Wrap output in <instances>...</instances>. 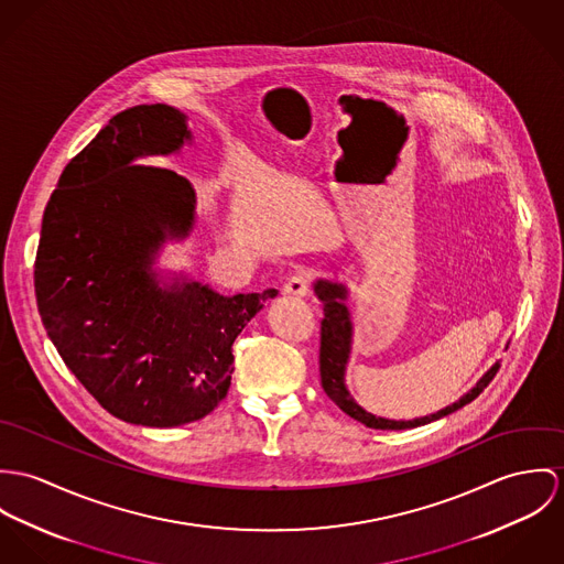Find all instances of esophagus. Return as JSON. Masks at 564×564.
<instances>
[{"label": "esophagus", "mask_w": 564, "mask_h": 564, "mask_svg": "<svg viewBox=\"0 0 564 564\" xmlns=\"http://www.w3.org/2000/svg\"><path fill=\"white\" fill-rule=\"evenodd\" d=\"M307 292H310V272L307 270H296L283 283V294H288V296H305Z\"/></svg>", "instance_id": "34e87169"}]
</instances>
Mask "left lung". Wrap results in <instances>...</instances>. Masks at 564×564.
<instances>
[{"mask_svg":"<svg viewBox=\"0 0 564 564\" xmlns=\"http://www.w3.org/2000/svg\"><path fill=\"white\" fill-rule=\"evenodd\" d=\"M313 292L324 305V317H322V326H319V380H322V389L346 415L366 424L368 429L406 431V429H417V426L431 424L435 420H441V417L463 409L471 400H476L482 393V389L494 380V376L498 375V370H500V364L491 366V370H487L482 378L465 395H460L454 404L441 409L437 413H431L426 417H415V420L376 417L355 402L352 393L346 387V366H348L350 348H352V319H350V312L346 307L348 288L339 281H333V279H317L313 283Z\"/></svg>","mask_w":564,"mask_h":564,"instance_id":"1","label":"left lung"}]
</instances>
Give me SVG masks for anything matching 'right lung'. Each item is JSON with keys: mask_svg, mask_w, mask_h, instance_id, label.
I'll use <instances>...</instances> for the list:
<instances>
[{"mask_svg": "<svg viewBox=\"0 0 564 564\" xmlns=\"http://www.w3.org/2000/svg\"><path fill=\"white\" fill-rule=\"evenodd\" d=\"M192 142L177 108L135 106L110 119L64 169L41 227L34 290L66 368L115 417L173 429L212 413L229 391L231 346L276 290L223 296L155 268L188 238V180L135 164Z\"/></svg>", "mask_w": 564, "mask_h": 564, "instance_id": "right-lung-1", "label": "right lung"}]
</instances>
